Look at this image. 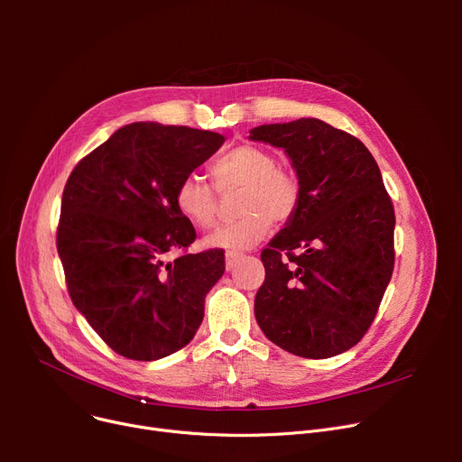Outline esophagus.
<instances>
[{"instance_id":"esophagus-1","label":"esophagus","mask_w":462,"mask_h":462,"mask_svg":"<svg viewBox=\"0 0 462 462\" xmlns=\"http://www.w3.org/2000/svg\"><path fill=\"white\" fill-rule=\"evenodd\" d=\"M236 258H237L236 253H226V270H232V265H234Z\"/></svg>"}]
</instances>
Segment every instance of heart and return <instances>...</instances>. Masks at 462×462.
<instances>
[{
	"label": "heart",
	"mask_w": 462,
	"mask_h": 462,
	"mask_svg": "<svg viewBox=\"0 0 462 462\" xmlns=\"http://www.w3.org/2000/svg\"><path fill=\"white\" fill-rule=\"evenodd\" d=\"M218 192L241 190L237 223L215 230L204 239L208 249L244 251L268 234L272 221L284 225L300 206L301 189L294 172L277 164L268 150L253 143L237 145L211 166ZM174 204L183 218L200 230L217 223L218 199L215 189L199 176H185L174 192Z\"/></svg>",
	"instance_id": "b5f03b06"
}]
</instances>
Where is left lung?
Listing matches in <instances>:
<instances>
[{
	"mask_svg": "<svg viewBox=\"0 0 462 462\" xmlns=\"http://www.w3.org/2000/svg\"><path fill=\"white\" fill-rule=\"evenodd\" d=\"M249 138L282 148L301 189L296 215L260 254L256 322L294 356L343 354L371 328L393 273L395 211L380 168L363 142L314 117Z\"/></svg>",
	"mask_w": 462,
	"mask_h": 462,
	"instance_id": "8db88e82",
	"label": "left lung"
}]
</instances>
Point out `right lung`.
I'll use <instances>...</instances> for the list:
<instances>
[{"label": "right lung", "instance_id": "add662e5", "mask_svg": "<svg viewBox=\"0 0 462 462\" xmlns=\"http://www.w3.org/2000/svg\"><path fill=\"white\" fill-rule=\"evenodd\" d=\"M223 142L218 133L140 121L86 155L65 183L56 244L69 296L119 356L166 357L202 324L225 251L164 258L197 239L174 204L178 183Z\"/></svg>", "mask_w": 462, "mask_h": 462}]
</instances>
